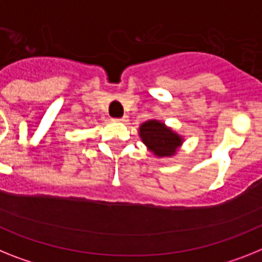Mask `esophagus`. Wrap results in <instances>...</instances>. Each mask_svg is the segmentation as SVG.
Wrapping results in <instances>:
<instances>
[{
	"mask_svg": "<svg viewBox=\"0 0 262 262\" xmlns=\"http://www.w3.org/2000/svg\"><path fill=\"white\" fill-rule=\"evenodd\" d=\"M127 120H129V117L127 116H122L121 118H118V122H127Z\"/></svg>",
	"mask_w": 262,
	"mask_h": 262,
	"instance_id": "obj_1",
	"label": "esophagus"
}]
</instances>
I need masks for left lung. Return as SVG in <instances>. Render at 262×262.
Returning a JSON list of instances; mask_svg holds the SVG:
<instances>
[{
	"mask_svg": "<svg viewBox=\"0 0 262 262\" xmlns=\"http://www.w3.org/2000/svg\"><path fill=\"white\" fill-rule=\"evenodd\" d=\"M138 135L145 146L158 158L172 157L181 148L184 138L158 120L145 121Z\"/></svg>",
	"mask_w": 262,
	"mask_h": 262,
	"instance_id": "8db88e82",
	"label": "left lung"
}]
</instances>
